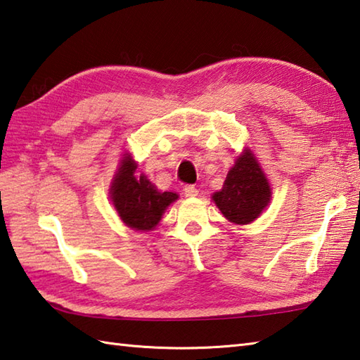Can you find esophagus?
<instances>
[{
  "instance_id": "esophagus-1",
  "label": "esophagus",
  "mask_w": 360,
  "mask_h": 360,
  "mask_svg": "<svg viewBox=\"0 0 360 360\" xmlns=\"http://www.w3.org/2000/svg\"><path fill=\"white\" fill-rule=\"evenodd\" d=\"M184 195L187 198H193V196H198V188L195 186H186L184 187Z\"/></svg>"
}]
</instances>
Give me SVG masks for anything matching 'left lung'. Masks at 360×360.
<instances>
[{
  "label": "left lung",
  "mask_w": 360,
  "mask_h": 360,
  "mask_svg": "<svg viewBox=\"0 0 360 360\" xmlns=\"http://www.w3.org/2000/svg\"><path fill=\"white\" fill-rule=\"evenodd\" d=\"M271 186L249 148L235 160L227 173L223 188L215 192L212 200L217 207L233 224H249L255 221L271 201Z\"/></svg>",
  "instance_id": "1"
}]
</instances>
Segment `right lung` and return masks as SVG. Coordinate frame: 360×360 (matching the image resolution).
<instances>
[{
	"label": "right lung",
	"mask_w": 360,
	"mask_h": 360,
	"mask_svg": "<svg viewBox=\"0 0 360 360\" xmlns=\"http://www.w3.org/2000/svg\"><path fill=\"white\" fill-rule=\"evenodd\" d=\"M136 168L131 155L125 153L112 178L110 198L125 226L148 232L159 224L165 209L179 196L173 192H159L147 176L134 174Z\"/></svg>",
	"instance_id": "right-lung-1"
}]
</instances>
